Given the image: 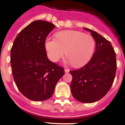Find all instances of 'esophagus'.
<instances>
[{"instance_id":"esophagus-1","label":"esophagus","mask_w":125,"mask_h":125,"mask_svg":"<svg viewBox=\"0 0 125 125\" xmlns=\"http://www.w3.org/2000/svg\"><path fill=\"white\" fill-rule=\"evenodd\" d=\"M64 72L66 73H68L69 72V69H64Z\"/></svg>"}]
</instances>
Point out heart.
Here are the masks:
<instances>
[{
    "mask_svg": "<svg viewBox=\"0 0 125 125\" xmlns=\"http://www.w3.org/2000/svg\"><path fill=\"white\" fill-rule=\"evenodd\" d=\"M57 40L47 38L45 48L51 61L56 62L66 52V62L76 68H81L90 61L95 51L94 39L90 35L74 30H67L56 34Z\"/></svg>",
    "mask_w": 125,
    "mask_h": 125,
    "instance_id": "1",
    "label": "heart"
}]
</instances>
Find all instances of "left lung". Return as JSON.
<instances>
[{
	"mask_svg": "<svg viewBox=\"0 0 125 125\" xmlns=\"http://www.w3.org/2000/svg\"><path fill=\"white\" fill-rule=\"evenodd\" d=\"M91 32L96 49L90 61L83 68L71 71L73 76L71 90L73 96L80 102L91 103L100 100L112 86L116 71V53L111 42L96 32Z\"/></svg>",
	"mask_w": 125,
	"mask_h": 125,
	"instance_id": "left-lung-1",
	"label": "left lung"
}]
</instances>
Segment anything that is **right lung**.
Returning a JSON list of instances; mask_svg holds the SVG:
<instances>
[{
  "label": "right lung",
  "mask_w": 125,
  "mask_h": 125,
  "mask_svg": "<svg viewBox=\"0 0 125 125\" xmlns=\"http://www.w3.org/2000/svg\"><path fill=\"white\" fill-rule=\"evenodd\" d=\"M55 25L38 20L19 33L10 50L13 78L20 92L29 100L41 101L52 95L63 68L47 58L46 37Z\"/></svg>",
  "instance_id": "right-lung-1"
}]
</instances>
